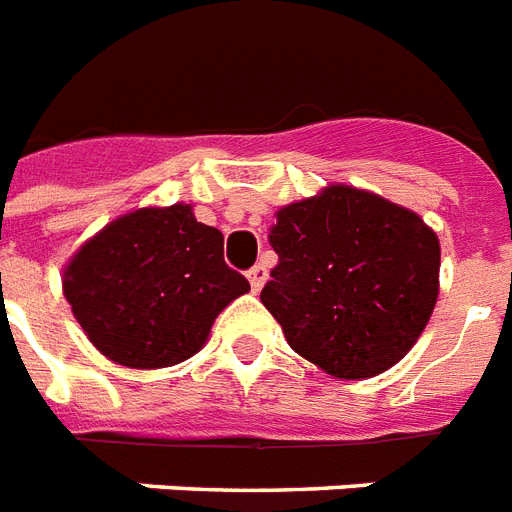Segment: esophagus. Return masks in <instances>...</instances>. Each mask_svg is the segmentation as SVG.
I'll return each mask as SVG.
<instances>
[{
    "label": "esophagus",
    "instance_id": "obj_1",
    "mask_svg": "<svg viewBox=\"0 0 512 512\" xmlns=\"http://www.w3.org/2000/svg\"><path fill=\"white\" fill-rule=\"evenodd\" d=\"M248 280H251V288L259 293L264 288V282H267V267L264 264H256V267L248 269Z\"/></svg>",
    "mask_w": 512,
    "mask_h": 512
}]
</instances>
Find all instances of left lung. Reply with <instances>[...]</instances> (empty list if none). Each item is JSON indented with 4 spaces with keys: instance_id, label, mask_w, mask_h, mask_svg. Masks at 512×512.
<instances>
[{
    "instance_id": "1",
    "label": "left lung",
    "mask_w": 512,
    "mask_h": 512,
    "mask_svg": "<svg viewBox=\"0 0 512 512\" xmlns=\"http://www.w3.org/2000/svg\"><path fill=\"white\" fill-rule=\"evenodd\" d=\"M261 304L290 349L335 378H372L412 349L439 296V240L418 214L354 187L277 211Z\"/></svg>"
}]
</instances>
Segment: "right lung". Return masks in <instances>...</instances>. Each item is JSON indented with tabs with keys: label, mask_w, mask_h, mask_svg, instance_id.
I'll return each instance as SVG.
<instances>
[{
	"label": "right lung",
	"mask_w": 512,
	"mask_h": 512,
	"mask_svg": "<svg viewBox=\"0 0 512 512\" xmlns=\"http://www.w3.org/2000/svg\"><path fill=\"white\" fill-rule=\"evenodd\" d=\"M63 288L89 341L118 365L145 370L190 359L251 285L227 267L222 232L177 203L108 224L73 256Z\"/></svg>",
	"instance_id": "right-lung-1"
}]
</instances>
